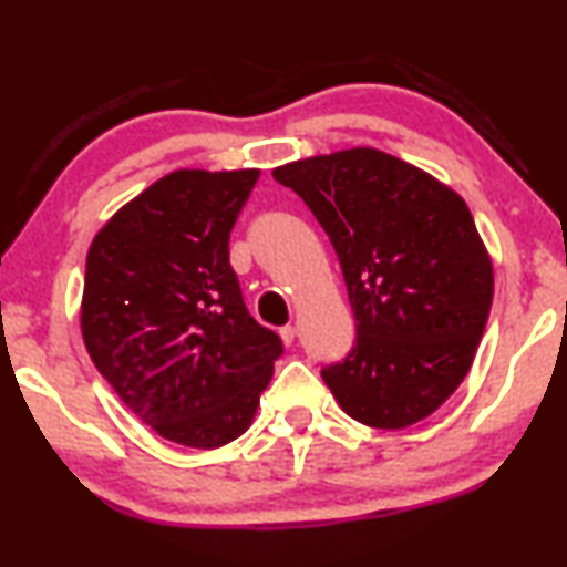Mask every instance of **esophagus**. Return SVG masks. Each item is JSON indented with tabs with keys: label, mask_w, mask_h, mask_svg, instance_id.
Segmentation results:
<instances>
[{
	"label": "esophagus",
	"mask_w": 567,
	"mask_h": 567,
	"mask_svg": "<svg viewBox=\"0 0 567 567\" xmlns=\"http://www.w3.org/2000/svg\"><path fill=\"white\" fill-rule=\"evenodd\" d=\"M279 336H282L285 346H292V340H296V336H298V327L296 324H285L282 330H279Z\"/></svg>",
	"instance_id": "esophagus-1"
}]
</instances>
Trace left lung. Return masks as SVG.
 Listing matches in <instances>:
<instances>
[{
  "label": "left lung",
  "mask_w": 567,
  "mask_h": 567,
  "mask_svg": "<svg viewBox=\"0 0 567 567\" xmlns=\"http://www.w3.org/2000/svg\"><path fill=\"white\" fill-rule=\"evenodd\" d=\"M336 248L357 319L322 378L349 417L401 431L460 388L486 330L494 266L467 203L372 147L279 166Z\"/></svg>",
  "instance_id": "left-lung-1"
}]
</instances>
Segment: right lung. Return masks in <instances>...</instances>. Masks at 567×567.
Instances as JSON below:
<instances>
[{
    "instance_id": "obj_1",
    "label": "right lung",
    "mask_w": 567,
    "mask_h": 567,
    "mask_svg": "<svg viewBox=\"0 0 567 567\" xmlns=\"http://www.w3.org/2000/svg\"><path fill=\"white\" fill-rule=\"evenodd\" d=\"M258 174L163 176L97 231L86 256L89 357L136 417L189 449L248 431L282 357L229 264V231Z\"/></svg>"
}]
</instances>
